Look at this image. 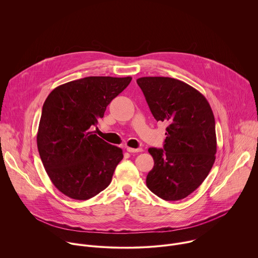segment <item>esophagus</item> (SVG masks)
<instances>
[{
  "label": "esophagus",
  "instance_id": "1",
  "mask_svg": "<svg viewBox=\"0 0 258 258\" xmlns=\"http://www.w3.org/2000/svg\"><path fill=\"white\" fill-rule=\"evenodd\" d=\"M126 151L130 152V153H138V152H142L143 149H142V148H137V149H135V148H131V147H127Z\"/></svg>",
  "mask_w": 258,
  "mask_h": 258
}]
</instances>
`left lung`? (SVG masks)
Instances as JSON below:
<instances>
[{
    "mask_svg": "<svg viewBox=\"0 0 258 258\" xmlns=\"http://www.w3.org/2000/svg\"><path fill=\"white\" fill-rule=\"evenodd\" d=\"M157 121H164L163 149L149 148L154 166L149 190L166 201L193 193L208 175L216 153L215 120L206 98L181 81L148 77L137 80Z\"/></svg>",
    "mask_w": 258,
    "mask_h": 258,
    "instance_id": "8db88e82",
    "label": "left lung"
}]
</instances>
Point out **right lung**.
I'll use <instances>...</instances> for the list:
<instances>
[{"mask_svg":"<svg viewBox=\"0 0 258 258\" xmlns=\"http://www.w3.org/2000/svg\"><path fill=\"white\" fill-rule=\"evenodd\" d=\"M131 81V77H89L55 88L46 99L36 143L50 179L67 197L88 200L111 182L122 150L92 127Z\"/></svg>","mask_w":258,"mask_h":258,"instance_id":"obj_1","label":"right lung"}]
</instances>
